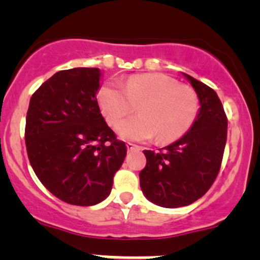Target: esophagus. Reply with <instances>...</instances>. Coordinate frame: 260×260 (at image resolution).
Masks as SVG:
<instances>
[{"mask_svg":"<svg viewBox=\"0 0 260 260\" xmlns=\"http://www.w3.org/2000/svg\"><path fill=\"white\" fill-rule=\"evenodd\" d=\"M127 149L128 151H136V149H141V147L140 146H137V145H135V143H131V142H128L127 145Z\"/></svg>","mask_w":260,"mask_h":260,"instance_id":"34e87169","label":"esophagus"}]
</instances>
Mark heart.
Returning a JSON list of instances; mask_svg holds the SVG:
<instances>
[{
	"instance_id": "heart-1",
	"label": "heart",
	"mask_w": 260,
	"mask_h": 260,
	"mask_svg": "<svg viewBox=\"0 0 260 260\" xmlns=\"http://www.w3.org/2000/svg\"><path fill=\"white\" fill-rule=\"evenodd\" d=\"M98 101L111 125L138 106L140 115L117 127L118 135L129 141L156 136L159 143L174 142L190 131L200 111V99L191 86L158 73L132 75L123 84L109 81L99 90Z\"/></svg>"
}]
</instances>
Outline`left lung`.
<instances>
[{"instance_id": "8db88e82", "label": "left lung", "mask_w": 260, "mask_h": 260, "mask_svg": "<svg viewBox=\"0 0 260 260\" xmlns=\"http://www.w3.org/2000/svg\"><path fill=\"white\" fill-rule=\"evenodd\" d=\"M200 99L192 127L158 152L143 151L146 167L140 172L142 192L162 208L190 205L205 195L220 171L228 135V118L214 89L183 74Z\"/></svg>"}]
</instances>
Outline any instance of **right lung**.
<instances>
[{"instance_id":"right-lung-1","label":"right lung","mask_w":260,"mask_h":260,"mask_svg":"<svg viewBox=\"0 0 260 260\" xmlns=\"http://www.w3.org/2000/svg\"><path fill=\"white\" fill-rule=\"evenodd\" d=\"M101 75L98 68L57 72L32 94L26 115L31 167L52 195L72 205L103 201L127 154L99 109Z\"/></svg>"}]
</instances>
